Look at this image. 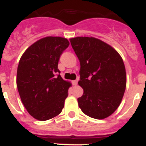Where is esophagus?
I'll list each match as a JSON object with an SVG mask.
<instances>
[{"label": "esophagus", "instance_id": "1", "mask_svg": "<svg viewBox=\"0 0 146 146\" xmlns=\"http://www.w3.org/2000/svg\"><path fill=\"white\" fill-rule=\"evenodd\" d=\"M72 84H73V85H74V86H76V85L78 84V80H73V81H72Z\"/></svg>", "mask_w": 146, "mask_h": 146}]
</instances>
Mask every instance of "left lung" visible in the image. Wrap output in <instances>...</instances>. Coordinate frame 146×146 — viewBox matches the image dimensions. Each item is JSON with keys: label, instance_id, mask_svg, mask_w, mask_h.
Returning <instances> with one entry per match:
<instances>
[{"label": "left lung", "instance_id": "obj_1", "mask_svg": "<svg viewBox=\"0 0 146 146\" xmlns=\"http://www.w3.org/2000/svg\"><path fill=\"white\" fill-rule=\"evenodd\" d=\"M80 60L79 86L84 94L78 106L86 115L104 119L121 104L126 88V72L120 54L112 46L95 37L71 38Z\"/></svg>", "mask_w": 146, "mask_h": 146}]
</instances>
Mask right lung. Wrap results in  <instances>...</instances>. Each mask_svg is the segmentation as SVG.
Instances as JSON below:
<instances>
[{"label":"right lung","mask_w":146,"mask_h":146,"mask_svg":"<svg viewBox=\"0 0 146 146\" xmlns=\"http://www.w3.org/2000/svg\"><path fill=\"white\" fill-rule=\"evenodd\" d=\"M69 45L68 39L47 36L36 41L22 54L17 69L16 84L29 114L46 121L62 112L72 84L59 74L58 62Z\"/></svg>","instance_id":"right-lung-1"}]
</instances>
